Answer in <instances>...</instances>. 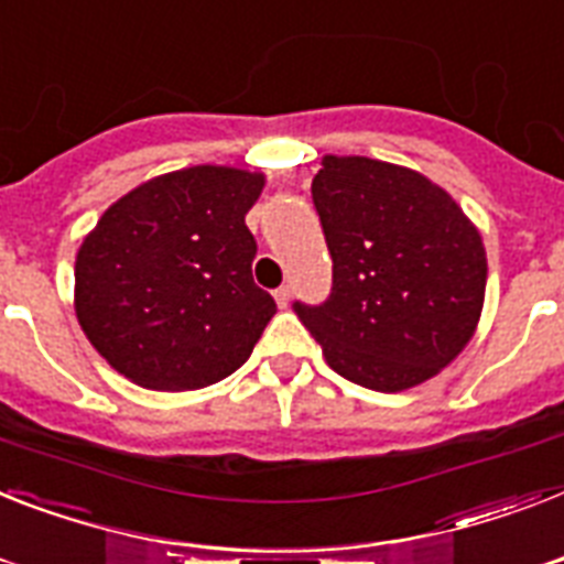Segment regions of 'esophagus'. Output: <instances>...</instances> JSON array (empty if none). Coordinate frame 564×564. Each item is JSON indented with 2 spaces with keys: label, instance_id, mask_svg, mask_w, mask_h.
Masks as SVG:
<instances>
[{
  "label": "esophagus",
  "instance_id": "esophagus-1",
  "mask_svg": "<svg viewBox=\"0 0 564 564\" xmlns=\"http://www.w3.org/2000/svg\"><path fill=\"white\" fill-rule=\"evenodd\" d=\"M274 301H278V306H290V301H292L290 283H286V286H281V290H274Z\"/></svg>",
  "mask_w": 564,
  "mask_h": 564
}]
</instances>
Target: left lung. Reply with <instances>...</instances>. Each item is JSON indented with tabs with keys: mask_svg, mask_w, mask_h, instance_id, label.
<instances>
[{
	"mask_svg": "<svg viewBox=\"0 0 564 564\" xmlns=\"http://www.w3.org/2000/svg\"><path fill=\"white\" fill-rule=\"evenodd\" d=\"M313 205L333 258L327 301L292 310L338 377L397 393L432 379L473 338L487 290L478 228L414 171L327 155Z\"/></svg>",
	"mask_w": 564,
	"mask_h": 564,
	"instance_id": "1",
	"label": "left lung"
}]
</instances>
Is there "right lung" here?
<instances>
[{
	"instance_id": "obj_1",
	"label": "right lung",
	"mask_w": 564,
	"mask_h": 564,
	"mask_svg": "<svg viewBox=\"0 0 564 564\" xmlns=\"http://www.w3.org/2000/svg\"><path fill=\"white\" fill-rule=\"evenodd\" d=\"M260 173L187 167L150 178L98 219L75 263L77 322L104 359L153 391L214 386L274 315L251 278L246 214Z\"/></svg>"
}]
</instances>
